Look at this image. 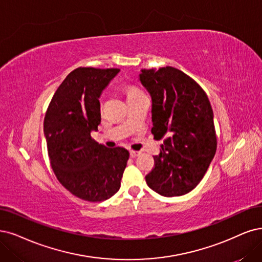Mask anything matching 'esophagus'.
I'll return each instance as SVG.
<instances>
[{"instance_id": "34e87169", "label": "esophagus", "mask_w": 262, "mask_h": 262, "mask_svg": "<svg viewBox=\"0 0 262 262\" xmlns=\"http://www.w3.org/2000/svg\"><path fill=\"white\" fill-rule=\"evenodd\" d=\"M129 154H130V158H136V157H138L139 154H140V152L139 151H130L129 152Z\"/></svg>"}]
</instances>
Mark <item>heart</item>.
I'll return each mask as SVG.
<instances>
[{"label":"heart","mask_w":262,"mask_h":262,"mask_svg":"<svg viewBox=\"0 0 262 262\" xmlns=\"http://www.w3.org/2000/svg\"><path fill=\"white\" fill-rule=\"evenodd\" d=\"M138 92H140V91H138V90H136V89H133V90H130V91H129V93H128V94H132V93H138ZM101 105H102V101H101Z\"/></svg>","instance_id":"obj_1"}]
</instances>
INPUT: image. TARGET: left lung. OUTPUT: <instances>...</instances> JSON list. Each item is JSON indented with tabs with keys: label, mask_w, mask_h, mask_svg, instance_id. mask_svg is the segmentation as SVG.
<instances>
[{
	"label": "left lung",
	"mask_w": 262,
	"mask_h": 262,
	"mask_svg": "<svg viewBox=\"0 0 262 262\" xmlns=\"http://www.w3.org/2000/svg\"><path fill=\"white\" fill-rule=\"evenodd\" d=\"M141 84L152 98L151 129L164 139L147 185L163 196H180L194 189L215 157L214 112L206 93L189 75L172 67L142 69Z\"/></svg>",
	"instance_id": "8db88e82"
}]
</instances>
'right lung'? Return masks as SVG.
<instances>
[{
	"label": "right lung",
	"mask_w": 262,
	"mask_h": 262,
	"mask_svg": "<svg viewBox=\"0 0 262 262\" xmlns=\"http://www.w3.org/2000/svg\"><path fill=\"white\" fill-rule=\"evenodd\" d=\"M120 69L80 67L54 94L44 119L48 158L57 179L73 195L89 202L110 199L119 191L129 152L96 142L100 124L99 97Z\"/></svg>",
	"instance_id": "1"
}]
</instances>
